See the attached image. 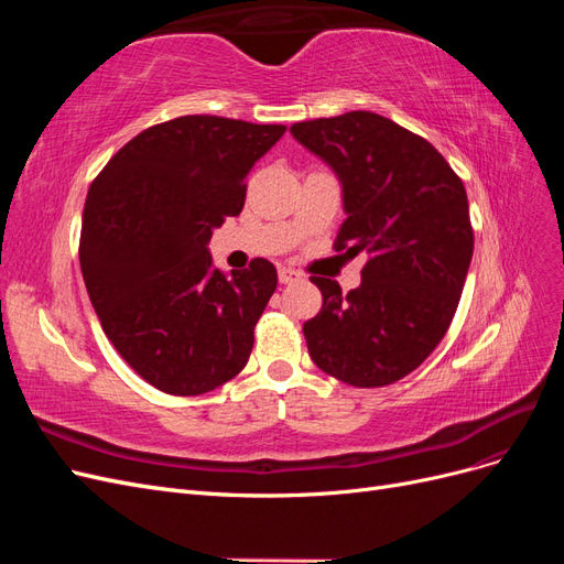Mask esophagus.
<instances>
[{"instance_id":"34e87169","label":"esophagus","mask_w":564,"mask_h":564,"mask_svg":"<svg viewBox=\"0 0 564 564\" xmlns=\"http://www.w3.org/2000/svg\"><path fill=\"white\" fill-rule=\"evenodd\" d=\"M278 278H280V282H282V284H289V282L299 280L301 275H299V272H296L294 268H284V265H280V270H278Z\"/></svg>"}]
</instances>
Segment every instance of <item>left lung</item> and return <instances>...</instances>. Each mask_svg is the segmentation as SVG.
<instances>
[{
    "mask_svg": "<svg viewBox=\"0 0 564 564\" xmlns=\"http://www.w3.org/2000/svg\"><path fill=\"white\" fill-rule=\"evenodd\" d=\"M294 139L327 162L348 218L334 249L367 253L362 284L311 278L322 311L303 324L313 362L357 388L404 379L445 338L473 259L468 197L447 160L377 112L299 122Z\"/></svg>",
    "mask_w": 564,
    "mask_h": 564,
    "instance_id": "left-lung-1",
    "label": "left lung"
}]
</instances>
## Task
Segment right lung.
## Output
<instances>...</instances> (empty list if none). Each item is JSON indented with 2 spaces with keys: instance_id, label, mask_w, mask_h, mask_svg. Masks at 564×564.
I'll return each instance as SVG.
<instances>
[{
  "instance_id": "right-lung-1",
  "label": "right lung",
  "mask_w": 564,
  "mask_h": 564,
  "mask_svg": "<svg viewBox=\"0 0 564 564\" xmlns=\"http://www.w3.org/2000/svg\"><path fill=\"white\" fill-rule=\"evenodd\" d=\"M284 124L185 115L115 152L82 214L79 265L106 336L124 362L169 395H202L235 379L278 270L253 259L224 272L212 230L245 207L247 174Z\"/></svg>"
}]
</instances>
